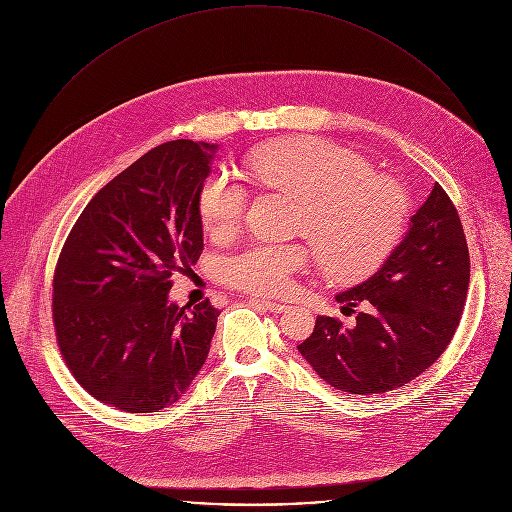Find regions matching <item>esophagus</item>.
Masks as SVG:
<instances>
[{
  "mask_svg": "<svg viewBox=\"0 0 512 512\" xmlns=\"http://www.w3.org/2000/svg\"><path fill=\"white\" fill-rule=\"evenodd\" d=\"M255 304H259L261 308L269 310V312H275V314H281L287 310V306L283 302H271V300H253Z\"/></svg>",
  "mask_w": 512,
  "mask_h": 512,
  "instance_id": "1",
  "label": "esophagus"
}]
</instances>
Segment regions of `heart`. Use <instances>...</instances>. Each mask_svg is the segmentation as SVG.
<instances>
[{
  "instance_id": "b5f03b06",
  "label": "heart",
  "mask_w": 512,
  "mask_h": 512,
  "mask_svg": "<svg viewBox=\"0 0 512 512\" xmlns=\"http://www.w3.org/2000/svg\"><path fill=\"white\" fill-rule=\"evenodd\" d=\"M249 178L300 200V229L320 251L324 269L340 281L373 273L399 243L407 194L371 172L362 156L320 139H285L257 148L245 162ZM247 208V188L227 172L206 178L198 212L204 231L225 239ZM314 253L306 243H251L218 261V275L257 296H277L306 271Z\"/></svg>"
}]
</instances>
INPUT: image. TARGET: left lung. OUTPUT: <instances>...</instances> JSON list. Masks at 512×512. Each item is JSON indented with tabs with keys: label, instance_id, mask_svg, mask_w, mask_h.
I'll return each mask as SVG.
<instances>
[{
	"label": "left lung",
	"instance_id": "obj_1",
	"mask_svg": "<svg viewBox=\"0 0 512 512\" xmlns=\"http://www.w3.org/2000/svg\"><path fill=\"white\" fill-rule=\"evenodd\" d=\"M470 253L458 210L435 182L409 233L367 281L336 296L356 326L318 316L298 350L334 389L393 391L419 377L452 342L466 306ZM364 305L356 313L353 308Z\"/></svg>",
	"mask_w": 512,
	"mask_h": 512
}]
</instances>
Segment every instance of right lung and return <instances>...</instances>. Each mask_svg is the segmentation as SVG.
Segmentation results:
<instances>
[{"instance_id": "obj_1", "label": "right lung", "mask_w": 512, "mask_h": 512, "mask_svg": "<svg viewBox=\"0 0 512 512\" xmlns=\"http://www.w3.org/2000/svg\"><path fill=\"white\" fill-rule=\"evenodd\" d=\"M216 145L166 141L105 184L70 229L52 279V322L68 371L129 413L176 403L210 350L208 300L168 302L172 273L204 249L198 198Z\"/></svg>"}]
</instances>
